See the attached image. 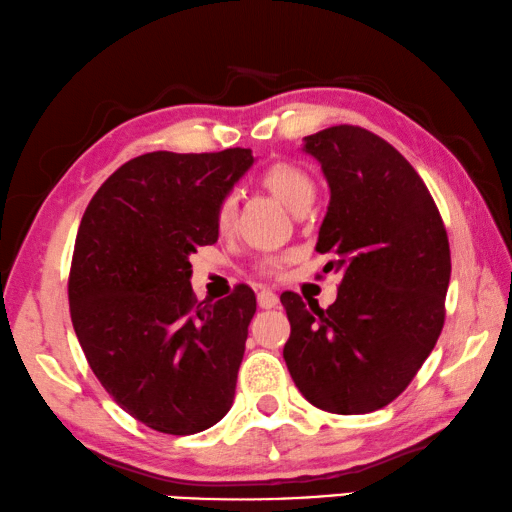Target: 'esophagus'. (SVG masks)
Returning <instances> with one entry per match:
<instances>
[{
    "mask_svg": "<svg viewBox=\"0 0 512 512\" xmlns=\"http://www.w3.org/2000/svg\"><path fill=\"white\" fill-rule=\"evenodd\" d=\"M258 306H261L263 310L276 308V306H279V297H276L272 290H261V292H258Z\"/></svg>",
    "mask_w": 512,
    "mask_h": 512,
    "instance_id": "1",
    "label": "esophagus"
}]
</instances>
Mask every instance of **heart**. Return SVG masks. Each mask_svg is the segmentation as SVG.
Returning <instances> with one entry per match:
<instances>
[{
	"label": "heart",
	"mask_w": 512,
	"mask_h": 512,
	"mask_svg": "<svg viewBox=\"0 0 512 512\" xmlns=\"http://www.w3.org/2000/svg\"><path fill=\"white\" fill-rule=\"evenodd\" d=\"M261 184L294 213L306 211L317 195L315 179L310 177L308 170L294 166L290 161H274L267 166L261 173ZM233 218H236V197L227 193L215 206V227L227 233L233 227ZM274 267V263H267L265 270L270 272Z\"/></svg>",
	"instance_id": "obj_1"
}]
</instances>
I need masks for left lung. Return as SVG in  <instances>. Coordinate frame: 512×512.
I'll use <instances>...</instances> for the list:
<instances>
[{
  "mask_svg": "<svg viewBox=\"0 0 512 512\" xmlns=\"http://www.w3.org/2000/svg\"><path fill=\"white\" fill-rule=\"evenodd\" d=\"M330 186L317 251L342 272L326 310L283 292L294 384L330 414H369L409 387L445 321L450 242L414 166L378 134L333 125L303 139Z\"/></svg>",
  "mask_w": 512,
  "mask_h": 512,
  "instance_id": "8db88e82",
  "label": "left lung"
}]
</instances>
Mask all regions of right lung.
<instances>
[{"label": "right lung", "instance_id": "add662e5", "mask_svg": "<svg viewBox=\"0 0 512 512\" xmlns=\"http://www.w3.org/2000/svg\"><path fill=\"white\" fill-rule=\"evenodd\" d=\"M254 164L249 148L148 152L105 179L80 220L71 324L116 405L161 434L227 414L256 312L249 285L197 301L188 256L218 240L215 206Z\"/></svg>", "mask_w": 512, "mask_h": 512}]
</instances>
